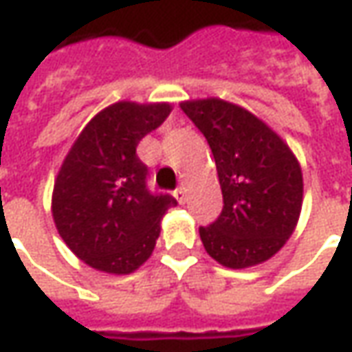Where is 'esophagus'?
Wrapping results in <instances>:
<instances>
[{"instance_id": "obj_1", "label": "esophagus", "mask_w": 352, "mask_h": 352, "mask_svg": "<svg viewBox=\"0 0 352 352\" xmlns=\"http://www.w3.org/2000/svg\"><path fill=\"white\" fill-rule=\"evenodd\" d=\"M175 198H177V202L179 204H185V200H186V190L181 186V188H177L175 190Z\"/></svg>"}]
</instances>
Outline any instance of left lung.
Segmentation results:
<instances>
[{"label":"left lung","mask_w":352,"mask_h":352,"mask_svg":"<svg viewBox=\"0 0 352 352\" xmlns=\"http://www.w3.org/2000/svg\"><path fill=\"white\" fill-rule=\"evenodd\" d=\"M186 117L216 160L223 210L200 227L206 252L221 266L266 262L293 235L302 210V169L285 140L260 117L221 98L185 100Z\"/></svg>","instance_id":"8db88e82"}]
</instances>
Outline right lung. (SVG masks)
Masks as SVG:
<instances>
[{
  "label": "right lung",
  "mask_w": 352,
  "mask_h": 352,
  "mask_svg": "<svg viewBox=\"0 0 352 352\" xmlns=\"http://www.w3.org/2000/svg\"><path fill=\"white\" fill-rule=\"evenodd\" d=\"M169 102L121 100L98 111L59 167L52 216L76 258L104 274H133L152 256L173 196L146 188L136 146L171 113Z\"/></svg>",
  "instance_id": "add662e5"
}]
</instances>
